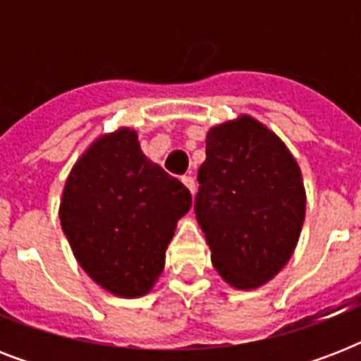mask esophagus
<instances>
[{
	"label": "esophagus",
	"instance_id": "esophagus-1",
	"mask_svg": "<svg viewBox=\"0 0 361 361\" xmlns=\"http://www.w3.org/2000/svg\"><path fill=\"white\" fill-rule=\"evenodd\" d=\"M181 181H183V185H185L187 189L191 191L192 197H195V192H197V181H195V178H192V176H183Z\"/></svg>",
	"mask_w": 361,
	"mask_h": 361
}]
</instances>
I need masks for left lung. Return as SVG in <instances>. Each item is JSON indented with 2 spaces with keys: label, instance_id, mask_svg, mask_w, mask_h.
<instances>
[{
  "label": "left lung",
  "instance_id": "left-lung-1",
  "mask_svg": "<svg viewBox=\"0 0 361 361\" xmlns=\"http://www.w3.org/2000/svg\"><path fill=\"white\" fill-rule=\"evenodd\" d=\"M195 214L217 274L238 290L274 279L305 219L302 170L285 142L241 114L212 127L198 169Z\"/></svg>",
  "mask_w": 361,
  "mask_h": 361
}]
</instances>
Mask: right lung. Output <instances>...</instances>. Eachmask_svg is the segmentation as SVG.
<instances>
[{"mask_svg": "<svg viewBox=\"0 0 361 361\" xmlns=\"http://www.w3.org/2000/svg\"><path fill=\"white\" fill-rule=\"evenodd\" d=\"M191 192L142 153L135 129L101 135L65 181L59 221L82 269L104 290L140 298L163 274Z\"/></svg>", "mask_w": 361, "mask_h": 361, "instance_id": "right-lung-1", "label": "right lung"}]
</instances>
